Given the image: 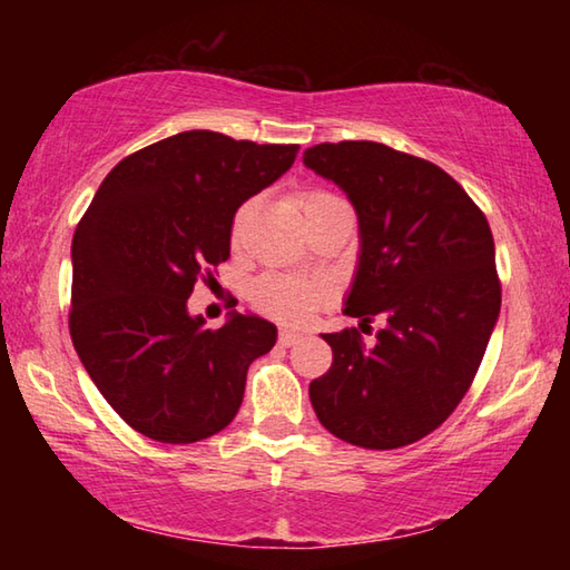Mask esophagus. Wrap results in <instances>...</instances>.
I'll use <instances>...</instances> for the list:
<instances>
[{
    "label": "esophagus",
    "mask_w": 570,
    "mask_h": 570,
    "mask_svg": "<svg viewBox=\"0 0 570 570\" xmlns=\"http://www.w3.org/2000/svg\"><path fill=\"white\" fill-rule=\"evenodd\" d=\"M298 342H302V334H298V332H292V330L278 332V344H282V346H294Z\"/></svg>",
    "instance_id": "esophagus-1"
}]
</instances>
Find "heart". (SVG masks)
<instances>
[{"mask_svg": "<svg viewBox=\"0 0 570 570\" xmlns=\"http://www.w3.org/2000/svg\"><path fill=\"white\" fill-rule=\"evenodd\" d=\"M336 204H344V200L336 193L324 188L304 190L302 198H298V206H302L306 218L314 216L316 210ZM250 214H254V204L248 200V204L238 208L234 218V244H238L240 236H244ZM326 298H330V286L316 282V278L266 274L250 286V304L262 314L284 324H306L324 306Z\"/></svg>", "mask_w": 570, "mask_h": 570, "instance_id": "b5f03b06", "label": "heart"}]
</instances>
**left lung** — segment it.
<instances>
[{"label": "left lung", "mask_w": 570, "mask_h": 570, "mask_svg": "<svg viewBox=\"0 0 570 570\" xmlns=\"http://www.w3.org/2000/svg\"><path fill=\"white\" fill-rule=\"evenodd\" d=\"M304 163L334 180L360 216V268L344 314L363 331L385 322L370 347L356 326L322 334L334 360L308 397L350 445H412L455 412L498 322L488 218L435 163L384 142H322Z\"/></svg>", "instance_id": "left-lung-1"}]
</instances>
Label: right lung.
<instances>
[{
  "label": "right lung",
  "instance_id": "obj_1",
  "mask_svg": "<svg viewBox=\"0 0 570 570\" xmlns=\"http://www.w3.org/2000/svg\"><path fill=\"white\" fill-rule=\"evenodd\" d=\"M298 146L188 130L122 158L72 236L70 336L110 407L170 445L206 440L236 417L248 364L276 326L230 314L204 330L186 302L230 256L238 206L292 168Z\"/></svg>",
  "mask_w": 570,
  "mask_h": 570
}]
</instances>
